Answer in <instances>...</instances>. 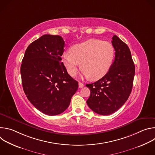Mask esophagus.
I'll return each instance as SVG.
<instances>
[{
  "instance_id": "34e87169",
  "label": "esophagus",
  "mask_w": 155,
  "mask_h": 155,
  "mask_svg": "<svg viewBox=\"0 0 155 155\" xmlns=\"http://www.w3.org/2000/svg\"><path fill=\"white\" fill-rule=\"evenodd\" d=\"M84 86V84L83 83H81V82H79L78 83V87H80V88H81V87H83Z\"/></svg>"
}]
</instances>
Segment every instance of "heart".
Returning <instances> with one entry per match:
<instances>
[{"label": "heart", "mask_w": 155, "mask_h": 155, "mask_svg": "<svg viewBox=\"0 0 155 155\" xmlns=\"http://www.w3.org/2000/svg\"><path fill=\"white\" fill-rule=\"evenodd\" d=\"M115 57V48L107 41L91 38L73 45L63 54L62 61L68 73L75 77L81 68L85 78L99 80L109 71Z\"/></svg>", "instance_id": "1"}]
</instances>
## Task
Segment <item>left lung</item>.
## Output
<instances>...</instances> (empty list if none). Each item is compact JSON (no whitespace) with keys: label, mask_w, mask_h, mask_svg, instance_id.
I'll list each match as a JSON object with an SVG mask.
<instances>
[{"label":"left lung","mask_w":155,"mask_h":155,"mask_svg":"<svg viewBox=\"0 0 155 155\" xmlns=\"http://www.w3.org/2000/svg\"><path fill=\"white\" fill-rule=\"evenodd\" d=\"M115 58L108 73L97 81L87 84L91 94L86 101L97 114L115 112L127 100L133 85L135 65L128 46L117 35L112 41Z\"/></svg>","instance_id":"obj_1"}]
</instances>
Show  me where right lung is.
Segmentation results:
<instances>
[{"label": "right lung", "mask_w": 155, "mask_h": 155, "mask_svg": "<svg viewBox=\"0 0 155 155\" xmlns=\"http://www.w3.org/2000/svg\"><path fill=\"white\" fill-rule=\"evenodd\" d=\"M64 45L62 37L43 35L28 46L22 60L25 93L37 110L48 115L64 112L78 87L61 62Z\"/></svg>", "instance_id": "add662e5"}]
</instances>
